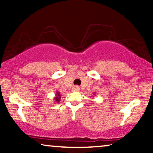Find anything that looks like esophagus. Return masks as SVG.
Segmentation results:
<instances>
[{
    "mask_svg": "<svg viewBox=\"0 0 153 153\" xmlns=\"http://www.w3.org/2000/svg\"><path fill=\"white\" fill-rule=\"evenodd\" d=\"M79 90H80V88L78 86H74L73 88V91H78Z\"/></svg>",
    "mask_w": 153,
    "mask_h": 153,
    "instance_id": "1",
    "label": "esophagus"
}]
</instances>
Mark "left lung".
<instances>
[{
	"label": "left lung",
	"mask_w": 153,
	"mask_h": 153,
	"mask_svg": "<svg viewBox=\"0 0 153 153\" xmlns=\"http://www.w3.org/2000/svg\"><path fill=\"white\" fill-rule=\"evenodd\" d=\"M94 94H95V93H94Z\"/></svg>",
	"instance_id": "obj_1"
}]
</instances>
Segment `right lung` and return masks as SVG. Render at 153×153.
I'll return each instance as SVG.
<instances>
[{
  "mask_svg": "<svg viewBox=\"0 0 153 153\" xmlns=\"http://www.w3.org/2000/svg\"><path fill=\"white\" fill-rule=\"evenodd\" d=\"M61 96H62V94H60V92H59V91H56L55 96H54V102L59 103V101H60Z\"/></svg>",
  "mask_w": 153,
  "mask_h": 153,
  "instance_id": "1",
  "label": "right lung"
}]
</instances>
